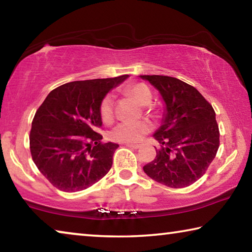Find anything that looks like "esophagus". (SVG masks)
Masks as SVG:
<instances>
[{
	"label": "esophagus",
	"mask_w": 252,
	"mask_h": 252,
	"mask_svg": "<svg viewBox=\"0 0 252 252\" xmlns=\"http://www.w3.org/2000/svg\"><path fill=\"white\" fill-rule=\"evenodd\" d=\"M126 146L127 148H131V149H139L140 148V144H132V143H126Z\"/></svg>",
	"instance_id": "1"
}]
</instances>
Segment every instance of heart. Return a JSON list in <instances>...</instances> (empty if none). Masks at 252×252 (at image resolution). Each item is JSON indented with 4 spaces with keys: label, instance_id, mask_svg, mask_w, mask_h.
I'll return each instance as SVG.
<instances>
[{
    "label": "heart",
    "instance_id": "heart-1",
    "mask_svg": "<svg viewBox=\"0 0 252 252\" xmlns=\"http://www.w3.org/2000/svg\"><path fill=\"white\" fill-rule=\"evenodd\" d=\"M126 92L141 105H148L152 101V92L144 83H135L127 87ZM99 114L104 123H111L114 118V95L106 93L99 104ZM151 129L150 123L146 120L136 122H122L114 126L110 132V138L120 143H136Z\"/></svg>",
    "mask_w": 252,
    "mask_h": 252
}]
</instances>
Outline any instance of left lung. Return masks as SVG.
Returning <instances> with one entry per match:
<instances>
[{
	"label": "left lung",
	"instance_id": "8db88e82",
	"mask_svg": "<svg viewBox=\"0 0 252 252\" xmlns=\"http://www.w3.org/2000/svg\"><path fill=\"white\" fill-rule=\"evenodd\" d=\"M161 93L167 105L163 125L155 133L160 143L144 172L179 189L201 178L216 158L220 132L212 105L192 85L167 75H140ZM157 149V148H156Z\"/></svg>",
	"mask_w": 252,
	"mask_h": 252
}]
</instances>
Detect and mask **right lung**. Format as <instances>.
Listing matches in <instances>:
<instances>
[{"label":"right lung","instance_id":"obj_1","mask_svg":"<svg viewBox=\"0 0 252 252\" xmlns=\"http://www.w3.org/2000/svg\"><path fill=\"white\" fill-rule=\"evenodd\" d=\"M127 76L62 84L36 110L30 131V151L37 169L57 189L78 192L110 171L119 144L103 143L96 132L102 125L99 104Z\"/></svg>","mask_w":252,"mask_h":252}]
</instances>
